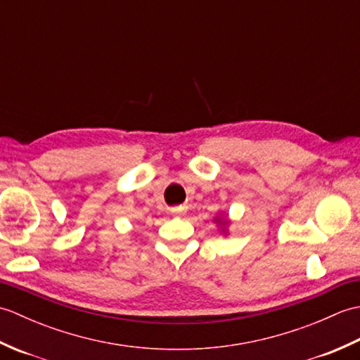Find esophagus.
<instances>
[{
	"label": "esophagus",
	"mask_w": 360,
	"mask_h": 360,
	"mask_svg": "<svg viewBox=\"0 0 360 360\" xmlns=\"http://www.w3.org/2000/svg\"><path fill=\"white\" fill-rule=\"evenodd\" d=\"M173 212H174V213H178V215H179V213H181V212H182V210H181V209H174V210H173Z\"/></svg>",
	"instance_id": "obj_1"
}]
</instances>
